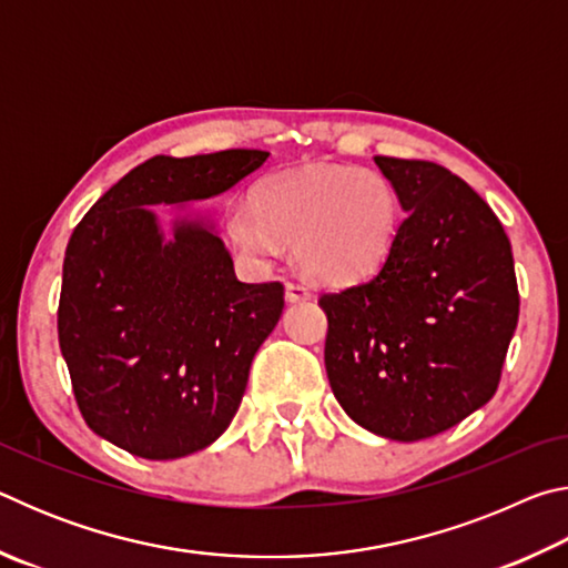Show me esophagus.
<instances>
[{
  "label": "esophagus",
  "mask_w": 568,
  "mask_h": 568,
  "mask_svg": "<svg viewBox=\"0 0 568 568\" xmlns=\"http://www.w3.org/2000/svg\"><path fill=\"white\" fill-rule=\"evenodd\" d=\"M285 297H287V303H303L311 297V291H307L305 283L291 281V283H285Z\"/></svg>",
  "instance_id": "34e87169"
}]
</instances>
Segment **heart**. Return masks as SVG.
Instances as JSON below:
<instances>
[{
    "instance_id": "obj_1",
    "label": "heart",
    "mask_w": 568,
    "mask_h": 568,
    "mask_svg": "<svg viewBox=\"0 0 568 568\" xmlns=\"http://www.w3.org/2000/svg\"><path fill=\"white\" fill-rule=\"evenodd\" d=\"M227 230L263 261L277 257L281 239L315 281L353 283L388 261L400 230V197L378 170L307 165L263 180L253 205H230Z\"/></svg>"
}]
</instances>
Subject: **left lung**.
<instances>
[{
	"label": "left lung",
	"instance_id": "8db88e82",
	"mask_svg": "<svg viewBox=\"0 0 568 568\" xmlns=\"http://www.w3.org/2000/svg\"><path fill=\"white\" fill-rule=\"evenodd\" d=\"M406 210L381 271L323 293L325 371L373 434H444L494 398L518 323L511 243L484 197L426 160L376 158Z\"/></svg>",
	"mask_w": 568,
	"mask_h": 568
}]
</instances>
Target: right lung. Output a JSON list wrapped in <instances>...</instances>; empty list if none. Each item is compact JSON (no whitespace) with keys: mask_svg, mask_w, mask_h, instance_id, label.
Returning <instances> with one entry per match:
<instances>
[{"mask_svg":"<svg viewBox=\"0 0 568 568\" xmlns=\"http://www.w3.org/2000/svg\"><path fill=\"white\" fill-rule=\"evenodd\" d=\"M263 150L158 155L130 170L67 243L57 333L82 418L132 456L182 458L223 436L283 313L281 283H240L203 220L165 237L152 205L215 197Z\"/></svg>","mask_w":568,"mask_h":568,"instance_id":"obj_1","label":"right lung"}]
</instances>
